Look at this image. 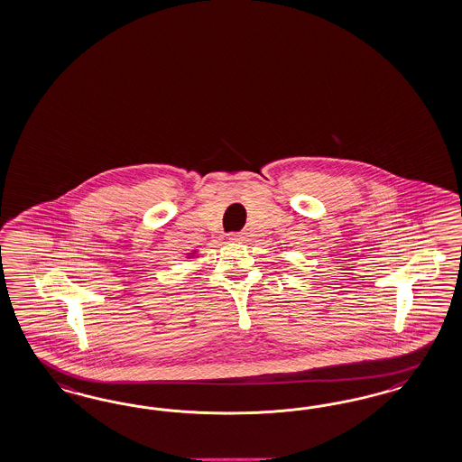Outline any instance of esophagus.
Here are the masks:
<instances>
[{
  "label": "esophagus",
  "mask_w": 462,
  "mask_h": 462,
  "mask_svg": "<svg viewBox=\"0 0 462 462\" xmlns=\"http://www.w3.org/2000/svg\"><path fill=\"white\" fill-rule=\"evenodd\" d=\"M226 242H244L245 240V234L242 232H234V234H226L225 236Z\"/></svg>",
  "instance_id": "34e87169"
}]
</instances>
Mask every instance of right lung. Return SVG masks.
Masks as SVG:
<instances>
[{"label": "right lung", "mask_w": 462, "mask_h": 462, "mask_svg": "<svg viewBox=\"0 0 462 462\" xmlns=\"http://www.w3.org/2000/svg\"><path fill=\"white\" fill-rule=\"evenodd\" d=\"M186 255H188V257H186V259H193V257H195V255H196V251L188 252V254H186Z\"/></svg>", "instance_id": "obj_1"}]
</instances>
